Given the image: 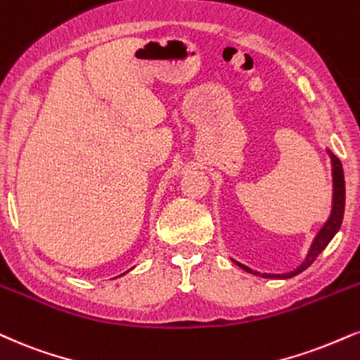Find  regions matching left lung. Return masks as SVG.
<instances>
[{"mask_svg":"<svg viewBox=\"0 0 360 360\" xmlns=\"http://www.w3.org/2000/svg\"><path fill=\"white\" fill-rule=\"evenodd\" d=\"M328 155H330V161H332V177H333V199H332V213L328 216V219L323 224L322 229L317 233V236H315L314 243L310 246V251L309 255H307L305 262L302 263L300 266L295 268L293 271H288V274H283V275H271V274H259V271H255L251 270V268L241 265V263L235 262L238 266L243 268L245 271H248V274H253V275H262L263 278H292V276H295L298 274H302V271L305 270V268H309L311 263L315 262V258L319 257L320 253H322L323 250H326V246L330 243V240L333 236H335V233L339 231L340 224H342V218H344V207H345V181H344V169H342V164L339 159H337V155H333L330 150H327Z\"/></svg>","mask_w":360,"mask_h":360,"instance_id":"1","label":"left lung"}]
</instances>
